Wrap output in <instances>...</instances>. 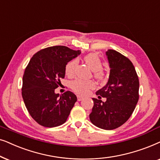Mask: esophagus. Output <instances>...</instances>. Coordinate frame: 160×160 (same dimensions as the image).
Here are the masks:
<instances>
[{"label": "esophagus", "mask_w": 160, "mask_h": 160, "mask_svg": "<svg viewBox=\"0 0 160 160\" xmlns=\"http://www.w3.org/2000/svg\"><path fill=\"white\" fill-rule=\"evenodd\" d=\"M83 99H84V98L82 97H81V96H79V95L78 96V101L80 102V101H81V100H82Z\"/></svg>", "instance_id": "34e87169"}]
</instances>
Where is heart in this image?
Returning a JSON list of instances; mask_svg holds the SVG:
<instances>
[{"mask_svg":"<svg viewBox=\"0 0 160 160\" xmlns=\"http://www.w3.org/2000/svg\"><path fill=\"white\" fill-rule=\"evenodd\" d=\"M84 61L86 64L90 67L92 71L94 72V75L97 78L101 80L104 78V73L102 72V62L101 59L97 55L94 53H90L85 56ZM78 61L77 59H73L69 61L66 66V74L68 76H72L74 73V70L78 65ZM70 86L76 93L79 94L85 95L89 92L91 89L95 88V82L92 80H83L80 79H77L70 83Z\"/></svg>","mask_w":160,"mask_h":160,"instance_id":"b5f03b06","label":"heart"}]
</instances>
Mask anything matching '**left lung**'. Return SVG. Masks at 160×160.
<instances>
[{
	"label": "left lung",
	"mask_w": 160,
	"mask_h": 160,
	"mask_svg": "<svg viewBox=\"0 0 160 160\" xmlns=\"http://www.w3.org/2000/svg\"><path fill=\"white\" fill-rule=\"evenodd\" d=\"M110 67L107 84L97 91L98 99L92 98L93 107L90 121L99 128L111 130L129 118L139 99V80L132 63L114 50L106 52ZM105 97L102 102L101 97Z\"/></svg>",
	"instance_id": "left-lung-1"
}]
</instances>
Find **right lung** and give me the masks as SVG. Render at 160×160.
<instances>
[{"mask_svg": "<svg viewBox=\"0 0 160 160\" xmlns=\"http://www.w3.org/2000/svg\"><path fill=\"white\" fill-rule=\"evenodd\" d=\"M80 53L53 46L37 52L29 61L23 74L22 96L28 111L39 124L54 127L67 121L77 97L71 91L59 95L55 89L64 78L67 63Z\"/></svg>", "mask_w": 160, "mask_h": 160, "instance_id": "1", "label": "right lung"}]
</instances>
